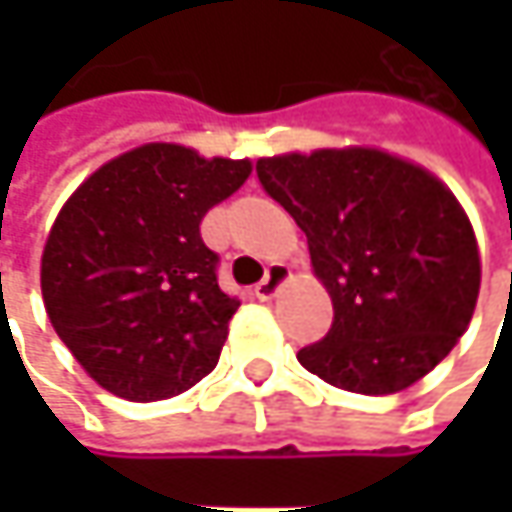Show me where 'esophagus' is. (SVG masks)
Returning a JSON list of instances; mask_svg holds the SVG:
<instances>
[{
    "label": "esophagus",
    "mask_w": 512,
    "mask_h": 512,
    "mask_svg": "<svg viewBox=\"0 0 512 512\" xmlns=\"http://www.w3.org/2000/svg\"><path fill=\"white\" fill-rule=\"evenodd\" d=\"M290 276H293V270L287 265H273L265 273V279L256 285V299H262V302H270L285 282H290Z\"/></svg>",
    "instance_id": "esophagus-1"
}]
</instances>
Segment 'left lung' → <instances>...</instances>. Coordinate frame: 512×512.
I'll use <instances>...</instances> for the list:
<instances>
[{
  "instance_id": "left-lung-1",
  "label": "left lung",
  "mask_w": 512,
  "mask_h": 512,
  "mask_svg": "<svg viewBox=\"0 0 512 512\" xmlns=\"http://www.w3.org/2000/svg\"><path fill=\"white\" fill-rule=\"evenodd\" d=\"M256 173L305 230L333 302L330 333L299 364L364 396L427 376L464 336L482 287L479 242L453 190L364 145L262 156Z\"/></svg>"
}]
</instances>
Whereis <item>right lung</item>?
Returning <instances> with one entry per match:
<instances>
[{"instance_id": "add662e5", "label": "right lung", "mask_w": 512, "mask_h": 512, "mask_svg": "<svg viewBox=\"0 0 512 512\" xmlns=\"http://www.w3.org/2000/svg\"><path fill=\"white\" fill-rule=\"evenodd\" d=\"M250 170V159L148 142L93 170L62 205L42 250V299L108 393L162 402L216 367L239 299L219 287L199 225Z\"/></svg>"}]
</instances>
